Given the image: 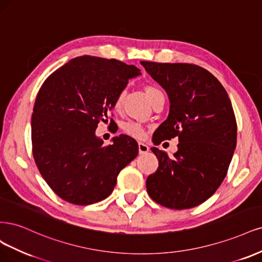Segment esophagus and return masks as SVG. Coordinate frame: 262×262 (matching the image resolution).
Listing matches in <instances>:
<instances>
[{"instance_id": "esophagus-1", "label": "esophagus", "mask_w": 262, "mask_h": 262, "mask_svg": "<svg viewBox=\"0 0 262 262\" xmlns=\"http://www.w3.org/2000/svg\"><path fill=\"white\" fill-rule=\"evenodd\" d=\"M138 150H139V154L143 155V154H147L149 151V147L146 145V143L143 142H139L138 143Z\"/></svg>"}]
</instances>
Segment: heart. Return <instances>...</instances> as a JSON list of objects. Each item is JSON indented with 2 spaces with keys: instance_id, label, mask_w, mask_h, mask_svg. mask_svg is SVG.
Returning a JSON list of instances; mask_svg holds the SVG:
<instances>
[{
  "instance_id": "1",
  "label": "heart",
  "mask_w": 262,
  "mask_h": 262,
  "mask_svg": "<svg viewBox=\"0 0 262 262\" xmlns=\"http://www.w3.org/2000/svg\"><path fill=\"white\" fill-rule=\"evenodd\" d=\"M145 91H146L147 97L151 101V103H152L158 97L163 96L162 91L155 85H147L145 87ZM124 98H125V90H122L119 92V94H117V96L114 100V108L116 110V111H120L121 110L123 102H124ZM123 132L126 135H128V136L137 138V139H141L145 137V130H143L142 126L138 123H135V122L125 123L123 125Z\"/></svg>"
}]
</instances>
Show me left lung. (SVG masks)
I'll use <instances>...</instances> for the list:
<instances>
[{
  "mask_svg": "<svg viewBox=\"0 0 262 262\" xmlns=\"http://www.w3.org/2000/svg\"><path fill=\"white\" fill-rule=\"evenodd\" d=\"M170 98V113L154 135V142L179 138L168 157L151 148L159 160L148 176L147 191L157 204L189 209L210 198L225 179L236 148L237 124L226 90L204 67L187 63L141 61Z\"/></svg>",
  "mask_w": 262,
  "mask_h": 262,
  "instance_id": "8db88e82",
  "label": "left lung"
}]
</instances>
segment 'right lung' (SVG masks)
<instances>
[{
    "label": "right lung",
    "instance_id": "obj_1",
    "mask_svg": "<svg viewBox=\"0 0 262 262\" xmlns=\"http://www.w3.org/2000/svg\"><path fill=\"white\" fill-rule=\"evenodd\" d=\"M134 65L83 55L53 72L42 83L31 116L32 155L56 195L74 205L96 204L111 195L117 175L138 155V143L121 135L103 146L95 130L106 121Z\"/></svg>",
    "mask_w": 262,
    "mask_h": 262
}]
</instances>
